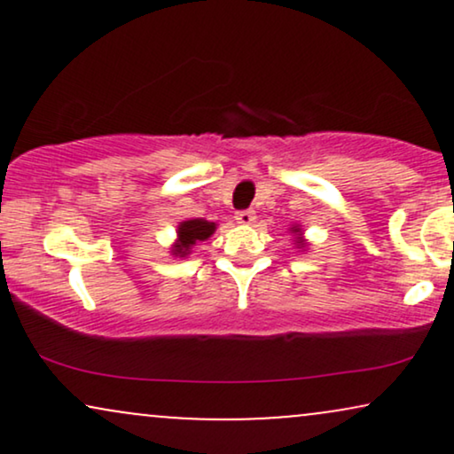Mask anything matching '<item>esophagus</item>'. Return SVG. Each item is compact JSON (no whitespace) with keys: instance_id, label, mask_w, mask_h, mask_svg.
<instances>
[{"instance_id":"esophagus-1","label":"esophagus","mask_w":454,"mask_h":454,"mask_svg":"<svg viewBox=\"0 0 454 454\" xmlns=\"http://www.w3.org/2000/svg\"><path fill=\"white\" fill-rule=\"evenodd\" d=\"M234 220H237V223H241V226H252L256 222V211H239L234 215Z\"/></svg>"}]
</instances>
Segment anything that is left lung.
Here are the masks:
<instances>
[{
    "label": "left lung",
    "instance_id": "left-lung-1",
    "mask_svg": "<svg viewBox=\"0 0 454 454\" xmlns=\"http://www.w3.org/2000/svg\"><path fill=\"white\" fill-rule=\"evenodd\" d=\"M290 232L294 234V247L296 249H307V239H305V232H303V228L299 226V223H294L293 228H290Z\"/></svg>",
    "mask_w": 454,
    "mask_h": 454
}]
</instances>
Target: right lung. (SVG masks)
I'll return each instance as SVG.
<instances>
[{
    "mask_svg": "<svg viewBox=\"0 0 454 454\" xmlns=\"http://www.w3.org/2000/svg\"><path fill=\"white\" fill-rule=\"evenodd\" d=\"M217 223L202 220V217H192V220L179 222L176 226V239L170 245V256L173 258H187L192 254V247L198 241H207L215 232Z\"/></svg>",
    "mask_w": 454,
    "mask_h": 454,
    "instance_id": "1",
    "label": "right lung"
}]
</instances>
